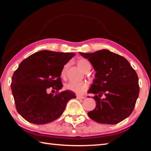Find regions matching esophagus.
Listing matches in <instances>:
<instances>
[{"label": "esophagus", "instance_id": "obj_1", "mask_svg": "<svg viewBox=\"0 0 151 151\" xmlns=\"http://www.w3.org/2000/svg\"><path fill=\"white\" fill-rule=\"evenodd\" d=\"M86 97L85 96H83V95H77L76 96V99H85Z\"/></svg>", "mask_w": 151, "mask_h": 151}]
</instances>
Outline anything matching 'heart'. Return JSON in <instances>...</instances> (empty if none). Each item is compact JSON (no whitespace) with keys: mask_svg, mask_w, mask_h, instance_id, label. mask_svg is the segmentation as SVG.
<instances>
[{"mask_svg":"<svg viewBox=\"0 0 151 151\" xmlns=\"http://www.w3.org/2000/svg\"><path fill=\"white\" fill-rule=\"evenodd\" d=\"M76 65L84 73H88L91 68V63L89 61L85 58H79L76 61ZM68 68V64L64 65L62 71H61V77L65 78L66 77V70ZM65 88L66 90H68L75 93L76 94H81L85 93L88 89V85L86 82H79V83H75V82H70L65 85Z\"/></svg>","mask_w":151,"mask_h":151,"instance_id":"heart-1","label":"heart"}]
</instances>
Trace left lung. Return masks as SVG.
Here are the masks:
<instances>
[{
    "label": "left lung",
    "mask_w": 151,
    "mask_h": 151,
    "mask_svg": "<svg viewBox=\"0 0 151 151\" xmlns=\"http://www.w3.org/2000/svg\"><path fill=\"white\" fill-rule=\"evenodd\" d=\"M96 71L88 93L95 94L96 105L88 112L91 119L102 124H114L132 113L139 94V78L124 57L106 49L82 53ZM104 94L106 97L101 99Z\"/></svg>",
    "instance_id": "left-lung-1"
}]
</instances>
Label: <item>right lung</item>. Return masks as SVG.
<instances>
[{"mask_svg":"<svg viewBox=\"0 0 151 151\" xmlns=\"http://www.w3.org/2000/svg\"><path fill=\"white\" fill-rule=\"evenodd\" d=\"M75 53L41 50L22 61L12 77L11 90L17 112L31 123L44 124L62 115L67 102L76 98L63 87V66ZM49 89L57 91L48 93Z\"/></svg>","mask_w":151,"mask_h":151,"instance_id":"add662e5","label":"right lung"}]
</instances>
